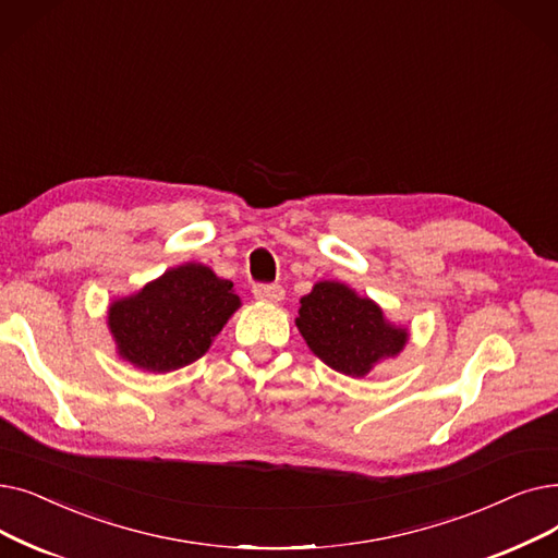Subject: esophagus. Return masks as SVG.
I'll return each mask as SVG.
<instances>
[{"label":"esophagus","mask_w":558,"mask_h":558,"mask_svg":"<svg viewBox=\"0 0 558 558\" xmlns=\"http://www.w3.org/2000/svg\"><path fill=\"white\" fill-rule=\"evenodd\" d=\"M253 296L266 303H280L284 299V289L280 284H253Z\"/></svg>","instance_id":"obj_1"}]
</instances>
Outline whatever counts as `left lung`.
Masks as SVG:
<instances>
[{
  "label": "left lung",
  "instance_id": "obj_1",
  "mask_svg": "<svg viewBox=\"0 0 558 558\" xmlns=\"http://www.w3.org/2000/svg\"><path fill=\"white\" fill-rule=\"evenodd\" d=\"M296 326L314 355L353 378L399 355L408 342V328L390 324L372 299L335 280L317 282L301 299Z\"/></svg>",
  "mask_w": 558,
  "mask_h": 558
}]
</instances>
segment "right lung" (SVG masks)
I'll return each instance as SVG.
<instances>
[{"label":"right lung","instance_id":"1","mask_svg":"<svg viewBox=\"0 0 558 558\" xmlns=\"http://www.w3.org/2000/svg\"><path fill=\"white\" fill-rule=\"evenodd\" d=\"M232 287L209 266L186 262L141 292L113 301L109 330L118 355L153 374L191 365L239 310L241 299Z\"/></svg>","mask_w":558,"mask_h":558}]
</instances>
